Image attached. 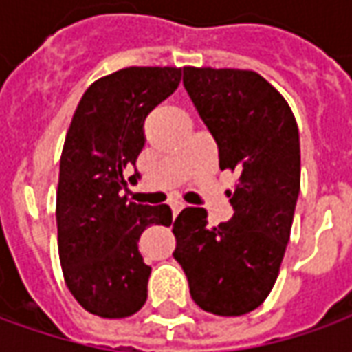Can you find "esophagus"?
I'll use <instances>...</instances> for the list:
<instances>
[{
	"label": "esophagus",
	"mask_w": 352,
	"mask_h": 352,
	"mask_svg": "<svg viewBox=\"0 0 352 352\" xmlns=\"http://www.w3.org/2000/svg\"><path fill=\"white\" fill-rule=\"evenodd\" d=\"M186 207V205H184V203H180V201H176V203H172V212H174V217H176V214H178V212H180L182 208Z\"/></svg>",
	"instance_id": "1"
}]
</instances>
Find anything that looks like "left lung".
I'll return each mask as SVG.
<instances>
[{
    "label": "left lung",
    "mask_w": 352,
    "mask_h": 352,
    "mask_svg": "<svg viewBox=\"0 0 352 352\" xmlns=\"http://www.w3.org/2000/svg\"><path fill=\"white\" fill-rule=\"evenodd\" d=\"M184 88L218 145L234 217L208 226L186 207L172 224L174 258L191 299L217 316H241L272 292L301 190L299 128L282 94L253 70L184 69Z\"/></svg>",
    "instance_id": "8db88e82"
}]
</instances>
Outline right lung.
<instances>
[{
	"label": "right lung",
	"instance_id": "1",
	"mask_svg": "<svg viewBox=\"0 0 352 352\" xmlns=\"http://www.w3.org/2000/svg\"><path fill=\"white\" fill-rule=\"evenodd\" d=\"M182 80L176 67H128L94 82L74 111L59 164L57 241L70 293L101 318H126L147 299L145 228L170 226L168 205H138L126 180L145 145L144 122Z\"/></svg>",
	"mask_w": 352,
	"mask_h": 352
}]
</instances>
